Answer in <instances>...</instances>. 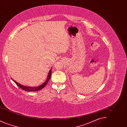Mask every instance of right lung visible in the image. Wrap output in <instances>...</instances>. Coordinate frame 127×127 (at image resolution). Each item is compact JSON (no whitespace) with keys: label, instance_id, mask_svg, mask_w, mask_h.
Returning <instances> with one entry per match:
<instances>
[{"label":"right lung","instance_id":"obj_1","mask_svg":"<svg viewBox=\"0 0 127 127\" xmlns=\"http://www.w3.org/2000/svg\"><path fill=\"white\" fill-rule=\"evenodd\" d=\"M51 70H52V68H51V69H50L48 73V75L47 77V78L46 79V80H45V81L41 85H39L37 87H29V86H25L24 85L20 84L19 83H18V82H17V81H16L15 80H14L13 79H11L18 86V87L21 88V89H22L23 90L26 91H39L41 90V89H43L45 86L47 84V83H48L49 79H50V77L51 76Z\"/></svg>","mask_w":127,"mask_h":127}]
</instances>
